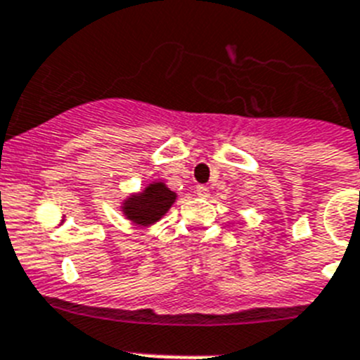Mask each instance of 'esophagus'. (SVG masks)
Segmentation results:
<instances>
[{
    "label": "esophagus",
    "instance_id": "1",
    "mask_svg": "<svg viewBox=\"0 0 360 360\" xmlns=\"http://www.w3.org/2000/svg\"><path fill=\"white\" fill-rule=\"evenodd\" d=\"M195 193L198 196H210V189H207V187H205V186H196Z\"/></svg>",
    "mask_w": 360,
    "mask_h": 360
}]
</instances>
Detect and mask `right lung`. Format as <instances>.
Wrapping results in <instances>:
<instances>
[{
  "label": "right lung",
  "mask_w": 360,
  "mask_h": 360,
  "mask_svg": "<svg viewBox=\"0 0 360 360\" xmlns=\"http://www.w3.org/2000/svg\"><path fill=\"white\" fill-rule=\"evenodd\" d=\"M176 200V193L171 191L164 182H150L140 193L129 195L122 202V213L136 226H153L164 217Z\"/></svg>",
  "instance_id": "right-lung-1"
}]
</instances>
